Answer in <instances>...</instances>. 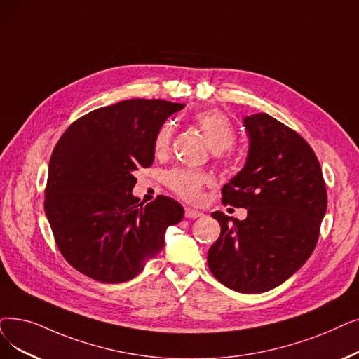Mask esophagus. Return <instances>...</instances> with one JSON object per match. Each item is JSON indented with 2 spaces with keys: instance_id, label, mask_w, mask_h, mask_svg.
Returning <instances> with one entry per match:
<instances>
[{
  "instance_id": "1",
  "label": "esophagus",
  "mask_w": 359,
  "mask_h": 359,
  "mask_svg": "<svg viewBox=\"0 0 359 359\" xmlns=\"http://www.w3.org/2000/svg\"><path fill=\"white\" fill-rule=\"evenodd\" d=\"M184 215H186V218H191V220H195V218H199V217H202L204 214H202L201 211H198V210H194V208H184Z\"/></svg>"
}]
</instances>
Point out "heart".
Wrapping results in <instances>:
<instances>
[{
    "mask_svg": "<svg viewBox=\"0 0 359 359\" xmlns=\"http://www.w3.org/2000/svg\"><path fill=\"white\" fill-rule=\"evenodd\" d=\"M196 126L204 133L210 148L214 152H223L233 147L236 141V132L231 121L218 111H201L195 116ZM175 124L165 123L155 136V151L165 152L173 137ZM212 183L211 176L191 168H177L167 176L168 188L180 198L189 202H199L204 188Z\"/></svg>",
    "mask_w": 359,
    "mask_h": 359,
    "instance_id": "b5f03b06",
    "label": "heart"
}]
</instances>
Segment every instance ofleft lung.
I'll use <instances>...</instances> for the list:
<instances>
[{
  "mask_svg": "<svg viewBox=\"0 0 359 359\" xmlns=\"http://www.w3.org/2000/svg\"><path fill=\"white\" fill-rule=\"evenodd\" d=\"M245 165L222 191L223 204L246 208L245 220L212 212L222 233L208 249L218 282L241 293L271 290L313 254L327 192L314 151L266 113L243 117Z\"/></svg>",
  "mask_w": 359,
  "mask_h": 359,
  "instance_id": "obj_1",
  "label": "left lung"
}]
</instances>
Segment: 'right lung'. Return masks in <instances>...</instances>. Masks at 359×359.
I'll list each match as a JSON object with an SVG mask.
<instances>
[{
	"label": "right lung",
	"mask_w": 359,
	"mask_h": 359,
	"mask_svg": "<svg viewBox=\"0 0 359 359\" xmlns=\"http://www.w3.org/2000/svg\"><path fill=\"white\" fill-rule=\"evenodd\" d=\"M184 104L126 100L70 124L57 142L45 189V214L60 252L79 273L123 283L161 252L183 207L160 195L147 205L132 191L135 173L154 163L155 136Z\"/></svg>",
	"instance_id": "right-lung-1"
}]
</instances>
